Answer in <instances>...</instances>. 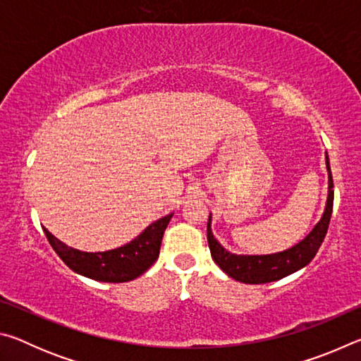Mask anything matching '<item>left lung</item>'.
<instances>
[{
  "mask_svg": "<svg viewBox=\"0 0 361 361\" xmlns=\"http://www.w3.org/2000/svg\"><path fill=\"white\" fill-rule=\"evenodd\" d=\"M326 159V170H328V197L325 204V210L319 219V223L314 226V229L304 237L301 242L291 248H286L283 252L271 253V255H235L226 250L219 243L212 232V213L209 216V224H207V239H209V247L213 261L216 262L223 272L228 274L231 279L237 280L242 283H269L276 280L283 279L290 274L299 271L304 266H307L314 256L319 252L323 239H325L329 219H331L333 212V176L331 167H329V157Z\"/></svg>",
  "mask_w": 361,
  "mask_h": 361,
  "instance_id": "8db88e82",
  "label": "left lung"
}]
</instances>
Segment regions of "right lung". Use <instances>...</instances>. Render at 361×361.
Returning a JSON list of instances; mask_svg holds the SVG:
<instances>
[{
  "mask_svg": "<svg viewBox=\"0 0 361 361\" xmlns=\"http://www.w3.org/2000/svg\"><path fill=\"white\" fill-rule=\"evenodd\" d=\"M172 216L173 213L159 218L126 245L97 253L81 252V250L68 247L57 237H54L46 228H42V231L54 252L71 271L97 282L121 283L140 277L145 271H148V267L154 264L159 250H161L164 231Z\"/></svg>",
  "mask_w": 361,
  "mask_h": 361,
  "instance_id": "right-lung-1",
  "label": "right lung"
}]
</instances>
